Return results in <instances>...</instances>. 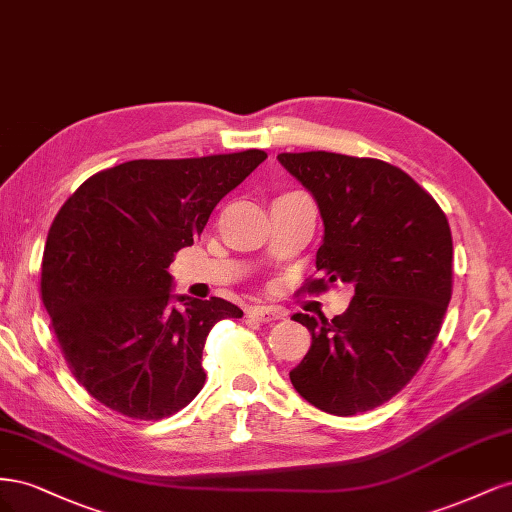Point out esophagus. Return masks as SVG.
I'll use <instances>...</instances> for the list:
<instances>
[{"label": "esophagus", "instance_id": "34e87169", "mask_svg": "<svg viewBox=\"0 0 512 512\" xmlns=\"http://www.w3.org/2000/svg\"><path fill=\"white\" fill-rule=\"evenodd\" d=\"M247 314H250V318H254L258 322H273V320L284 318L282 309L271 307V305H254V307H250V312Z\"/></svg>", "mask_w": 512, "mask_h": 512}]
</instances>
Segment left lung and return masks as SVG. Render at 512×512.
<instances>
[{
  "mask_svg": "<svg viewBox=\"0 0 512 512\" xmlns=\"http://www.w3.org/2000/svg\"><path fill=\"white\" fill-rule=\"evenodd\" d=\"M277 160L316 198L324 237L320 280L354 288L344 314H294L312 333L290 382L335 416L374 410L414 378L436 342L453 292V237L444 211L404 170L329 151Z\"/></svg>",
  "mask_w": 512,
  "mask_h": 512,
  "instance_id": "1",
  "label": "left lung"
}]
</instances>
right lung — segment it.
I'll return each mask as SVG.
<instances>
[{
    "instance_id": "right-lung-1",
    "label": "right lung",
    "mask_w": 512,
    "mask_h": 512,
    "mask_svg": "<svg viewBox=\"0 0 512 512\" xmlns=\"http://www.w3.org/2000/svg\"><path fill=\"white\" fill-rule=\"evenodd\" d=\"M265 160V151L247 149L123 162L89 177L55 215L42 303L74 378L106 408L160 421L203 389L211 327L243 312L218 297L173 294L168 267Z\"/></svg>"
}]
</instances>
